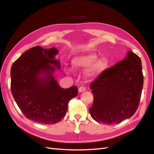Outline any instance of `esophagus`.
I'll list each match as a JSON object with an SVG mask.
<instances>
[{
  "mask_svg": "<svg viewBox=\"0 0 154 154\" xmlns=\"http://www.w3.org/2000/svg\"><path fill=\"white\" fill-rule=\"evenodd\" d=\"M85 90H86L85 87H84V86H81V87H80L79 89H78V91H79L80 93H82V92L85 91Z\"/></svg>",
  "mask_w": 154,
  "mask_h": 154,
  "instance_id": "obj_1",
  "label": "esophagus"
}]
</instances>
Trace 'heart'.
<instances>
[{"mask_svg":"<svg viewBox=\"0 0 154 154\" xmlns=\"http://www.w3.org/2000/svg\"><path fill=\"white\" fill-rule=\"evenodd\" d=\"M97 59L98 57L95 54H81L74 56L71 63L74 68L78 70H83L89 67L86 72V76L90 79H93L105 70L108 64L105 57ZM66 70L68 72H71L70 69H66Z\"/></svg>","mask_w":154,"mask_h":154,"instance_id":"1","label":"heart"}]
</instances>
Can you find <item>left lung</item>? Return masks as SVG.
Here are the masks:
<instances>
[{
    "instance_id": "obj_1",
    "label": "left lung",
    "mask_w": 154,
    "mask_h": 154,
    "mask_svg": "<svg viewBox=\"0 0 154 154\" xmlns=\"http://www.w3.org/2000/svg\"><path fill=\"white\" fill-rule=\"evenodd\" d=\"M141 63L140 57L129 51L122 61L91 82L94 100L89 112L95 121L116 124L135 113L144 84Z\"/></svg>"
}]
</instances>
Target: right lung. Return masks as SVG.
<instances>
[{"label":"right lung","instance_id":"obj_1","mask_svg":"<svg viewBox=\"0 0 154 154\" xmlns=\"http://www.w3.org/2000/svg\"><path fill=\"white\" fill-rule=\"evenodd\" d=\"M58 53L55 48L33 47L11 68V91L17 106L26 118L43 124H54L64 118L69 102L78 92L76 85L61 88L54 78V71L61 67L55 58Z\"/></svg>","mask_w":154,"mask_h":154}]
</instances>
